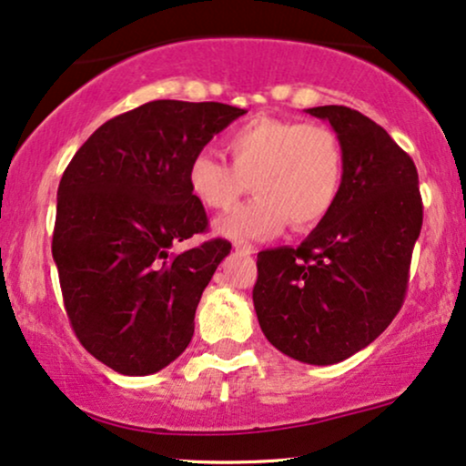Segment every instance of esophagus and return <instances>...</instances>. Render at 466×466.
<instances>
[{
    "label": "esophagus",
    "instance_id": "obj_1",
    "mask_svg": "<svg viewBox=\"0 0 466 466\" xmlns=\"http://www.w3.org/2000/svg\"><path fill=\"white\" fill-rule=\"evenodd\" d=\"M234 249L240 253H253V245L247 243V240H237V243H234Z\"/></svg>",
    "mask_w": 466,
    "mask_h": 466
}]
</instances>
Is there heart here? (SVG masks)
I'll return each instance as SVG.
<instances>
[{
    "instance_id": "b5f03b06",
    "label": "heart",
    "mask_w": 466,
    "mask_h": 466,
    "mask_svg": "<svg viewBox=\"0 0 466 466\" xmlns=\"http://www.w3.org/2000/svg\"><path fill=\"white\" fill-rule=\"evenodd\" d=\"M223 148L232 166L202 150L187 167L189 191L208 210H229L251 182L256 198L217 221L221 237L267 238L286 223L309 229L338 202L346 155L331 127L260 116L229 131Z\"/></svg>"
}]
</instances>
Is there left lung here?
Returning a JSON list of instances; mask_svg holds the SVG:
<instances>
[{"mask_svg":"<svg viewBox=\"0 0 466 466\" xmlns=\"http://www.w3.org/2000/svg\"><path fill=\"white\" fill-rule=\"evenodd\" d=\"M308 114L339 135L344 185L297 249L258 253L253 308L277 350L331 365L372 344L402 308L423 204L413 158L385 128L344 105Z\"/></svg>","mask_w":466,"mask_h":466,"instance_id":"8db88e82","label":"left lung"}]
</instances>
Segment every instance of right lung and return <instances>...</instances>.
Instances as JSON below:
<instances>
[{
  "label": "right lung",
  "mask_w": 466,
  "mask_h": 466,
  "mask_svg": "<svg viewBox=\"0 0 466 466\" xmlns=\"http://www.w3.org/2000/svg\"><path fill=\"white\" fill-rule=\"evenodd\" d=\"M243 114L146 103L98 127L64 169L51 243L64 308L81 346L116 372L155 374L189 346L204 288L232 245L174 251L208 228L187 167Z\"/></svg>",
  "instance_id": "right-lung-1"
}]
</instances>
